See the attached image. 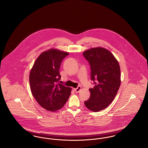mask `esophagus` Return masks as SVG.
Instances as JSON below:
<instances>
[{"instance_id":"34e87169","label":"esophagus","mask_w":148,"mask_h":148,"mask_svg":"<svg viewBox=\"0 0 148 148\" xmlns=\"http://www.w3.org/2000/svg\"><path fill=\"white\" fill-rule=\"evenodd\" d=\"M81 89H82V87H81L80 86H77V88L74 89V90L75 92L76 93H78L79 92H80V90H81Z\"/></svg>"}]
</instances>
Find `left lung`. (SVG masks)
I'll return each mask as SVG.
<instances>
[{"instance_id": "left-lung-1", "label": "left lung", "mask_w": 148, "mask_h": 148, "mask_svg": "<svg viewBox=\"0 0 148 148\" xmlns=\"http://www.w3.org/2000/svg\"><path fill=\"white\" fill-rule=\"evenodd\" d=\"M83 54L90 66V77L94 84L89 89L90 97L85 105L90 110L98 112L109 106L118 92L121 83L119 64L111 52L101 47L87 50Z\"/></svg>"}]
</instances>
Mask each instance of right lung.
Segmentation results:
<instances>
[{"instance_id": "add662e5", "label": "right lung", "mask_w": 148, "mask_h": 148, "mask_svg": "<svg viewBox=\"0 0 148 148\" xmlns=\"http://www.w3.org/2000/svg\"><path fill=\"white\" fill-rule=\"evenodd\" d=\"M69 54L55 49L44 51L36 59L30 72L33 96L47 110L56 112L61 109L71 95V88L58 83L61 78L62 62Z\"/></svg>"}]
</instances>
